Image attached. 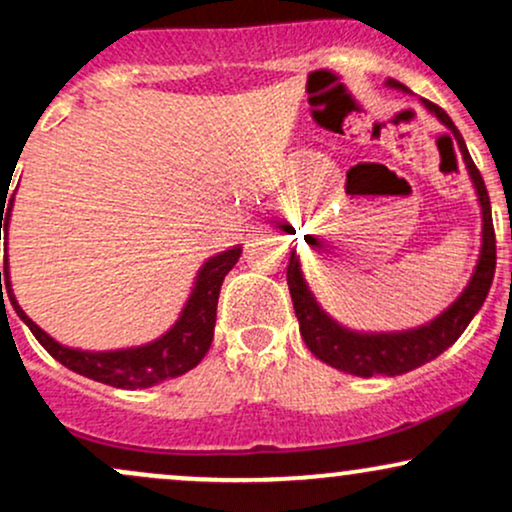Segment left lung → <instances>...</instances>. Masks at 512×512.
<instances>
[{
    "mask_svg": "<svg viewBox=\"0 0 512 512\" xmlns=\"http://www.w3.org/2000/svg\"><path fill=\"white\" fill-rule=\"evenodd\" d=\"M390 86L404 88L397 81H390ZM424 105L438 117L443 125L450 127L455 134L457 144H460L462 158L467 163L469 175H472L474 187L481 202V219H484V238H481V257L477 269H474L472 281L464 289V293L455 303L445 310L438 320L428 322L426 327L411 332L399 334H356L339 327L337 322L330 320L315 303L313 293L305 286L301 269H298L296 255H291L289 267H286V281H289L293 310H296L301 334L308 344V349L325 361L327 366L344 370V373L361 375V378H373V375H402L407 370H414L433 358L443 354L448 346L457 342V337L467 330L472 317L484 305L489 296L493 272H496V233H493L491 219V202L489 192H486L484 178H481L479 168L474 166L472 156H469L467 146H464L462 134L457 132L455 122L450 120L443 108L431 101Z\"/></svg>",
    "mask_w": 512,
    "mask_h": 512,
    "instance_id": "obj_1",
    "label": "left lung"
}]
</instances>
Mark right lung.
Returning a JSON list of instances; mask_svg holds the SVG:
<instances>
[{"instance_id":"right-lung-1","label":"right lung","mask_w":512,"mask_h":512,"mask_svg":"<svg viewBox=\"0 0 512 512\" xmlns=\"http://www.w3.org/2000/svg\"><path fill=\"white\" fill-rule=\"evenodd\" d=\"M14 199H0V236L4 231V245H7V228H9V211ZM8 214H3V209ZM5 221V228H1V221ZM240 248L226 250L221 255L211 257L204 264L202 272L197 276V286L192 291L190 301H187L185 310H182L180 320L168 334H163L156 342L139 346V349H122V351H103V354H91V351H76L67 349V346L57 344L55 339L48 337L38 325L28 317L16 303L14 291L9 284V264L7 255H4V269L0 272V296L4 303V293L14 305L16 315L21 317L33 332L48 354L67 366L74 373L84 375V378L96 380V383H105L113 387H125V390H137V387H151L163 380L178 378V375L187 373L202 361L204 354L209 351L211 339H214V325H216V303H219V291L223 284V276L233 269L238 262ZM5 291H1V286Z\"/></svg>"}]
</instances>
